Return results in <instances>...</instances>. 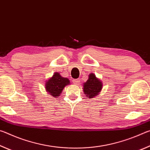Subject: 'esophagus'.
I'll use <instances>...</instances> for the list:
<instances>
[{"label": "esophagus", "mask_w": 150, "mask_h": 150, "mask_svg": "<svg viewBox=\"0 0 150 150\" xmlns=\"http://www.w3.org/2000/svg\"><path fill=\"white\" fill-rule=\"evenodd\" d=\"M73 82L75 84L78 85V84H79V83H80V79H73Z\"/></svg>", "instance_id": "esophagus-1"}]
</instances>
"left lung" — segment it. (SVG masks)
Returning a JSON list of instances; mask_svg holds the SVG:
<instances>
[{
    "mask_svg": "<svg viewBox=\"0 0 150 150\" xmlns=\"http://www.w3.org/2000/svg\"><path fill=\"white\" fill-rule=\"evenodd\" d=\"M103 88V83L93 73L88 75V80L83 83V92L87 98H93L98 95Z\"/></svg>",
    "mask_w": 150,
    "mask_h": 150,
    "instance_id": "left-lung-1",
    "label": "left lung"
}]
</instances>
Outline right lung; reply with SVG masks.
Instances as JSON below:
<instances>
[{"mask_svg": "<svg viewBox=\"0 0 150 150\" xmlns=\"http://www.w3.org/2000/svg\"><path fill=\"white\" fill-rule=\"evenodd\" d=\"M69 84L70 81L67 78L62 77L56 72L45 83V91L50 95L56 97L61 95L65 86Z\"/></svg>", "mask_w": 150, "mask_h": 150, "instance_id": "obj_1", "label": "right lung"}]
</instances>
